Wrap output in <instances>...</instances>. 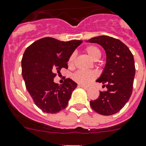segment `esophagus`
Returning <instances> with one entry per match:
<instances>
[{
    "instance_id": "esophagus-1",
    "label": "esophagus",
    "mask_w": 146,
    "mask_h": 146,
    "mask_svg": "<svg viewBox=\"0 0 146 146\" xmlns=\"http://www.w3.org/2000/svg\"><path fill=\"white\" fill-rule=\"evenodd\" d=\"M79 86H80L81 88H84V89H85V90H88V89H89V88H90L89 86H86V85H80Z\"/></svg>"
}]
</instances>
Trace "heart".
Returning <instances> with one entry per match:
<instances>
[{"label":"heart","instance_id":"obj_1","mask_svg":"<svg viewBox=\"0 0 146 146\" xmlns=\"http://www.w3.org/2000/svg\"><path fill=\"white\" fill-rule=\"evenodd\" d=\"M85 52L90 58L94 61H98L101 57V52L99 48L95 46H89L86 47ZM75 60V54H72L68 59V64L70 66H73ZM97 76L96 73L91 70H78L75 73H73L72 78L76 82L80 85H88Z\"/></svg>","mask_w":146,"mask_h":146}]
</instances>
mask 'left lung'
Returning a JSON list of instances; mask_svg holds the SVG:
<instances>
[{"instance_id": "left-lung-1", "label": "left lung", "mask_w": 146, "mask_h": 146, "mask_svg": "<svg viewBox=\"0 0 146 146\" xmlns=\"http://www.w3.org/2000/svg\"><path fill=\"white\" fill-rule=\"evenodd\" d=\"M85 42L100 45L106 54V64L97 82L104 84L107 91L100 92L97 100L90 101L91 107L103 115L117 113L132 94L136 71L133 56L126 45L111 36H95Z\"/></svg>"}]
</instances>
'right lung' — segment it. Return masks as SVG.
<instances>
[{
	"mask_svg": "<svg viewBox=\"0 0 146 146\" xmlns=\"http://www.w3.org/2000/svg\"><path fill=\"white\" fill-rule=\"evenodd\" d=\"M82 40L60 41L52 37L40 39L29 46L22 59V73L26 88L34 104L46 113H57L67 107L77 84L66 79L58 85L54 71L67 69V61Z\"/></svg>",
	"mask_w": 146,
	"mask_h": 146,
	"instance_id": "1",
	"label": "right lung"
}]
</instances>
